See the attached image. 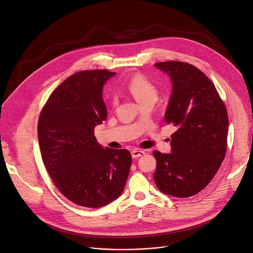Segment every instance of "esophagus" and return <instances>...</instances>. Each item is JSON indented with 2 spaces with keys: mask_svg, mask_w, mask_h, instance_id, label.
Returning <instances> with one entry per match:
<instances>
[{
  "mask_svg": "<svg viewBox=\"0 0 253 253\" xmlns=\"http://www.w3.org/2000/svg\"><path fill=\"white\" fill-rule=\"evenodd\" d=\"M145 154V151L143 150H138V149H134L131 151V156L132 158H138V157H141L143 156V155Z\"/></svg>",
  "mask_w": 253,
  "mask_h": 253,
  "instance_id": "1",
  "label": "esophagus"
}]
</instances>
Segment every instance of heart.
<instances>
[{
  "label": "heart",
  "instance_id": "heart-1",
  "mask_svg": "<svg viewBox=\"0 0 253 253\" xmlns=\"http://www.w3.org/2000/svg\"><path fill=\"white\" fill-rule=\"evenodd\" d=\"M126 90L130 93L134 99L137 100L142 106L145 104H154L158 99L159 90L157 86L152 81H150L143 74H135L128 80ZM110 104L114 106L116 104V97L113 96L110 99Z\"/></svg>",
  "mask_w": 253,
  "mask_h": 253
}]
</instances>
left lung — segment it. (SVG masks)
Wrapping results in <instances>:
<instances>
[{
	"mask_svg": "<svg viewBox=\"0 0 253 253\" xmlns=\"http://www.w3.org/2000/svg\"><path fill=\"white\" fill-rule=\"evenodd\" d=\"M172 80L165 122L176 127L172 152L154 151V180L169 196L189 198L216 175L227 151L228 112L215 85L197 67L167 61L155 64Z\"/></svg>",
	"mask_w": 253,
	"mask_h": 253,
	"instance_id": "left-lung-1",
	"label": "left lung"
}]
</instances>
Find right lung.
Returning a JSON list of instances; mask_svg holds the SVG:
<instances>
[{"label": "right lung", "instance_id": "obj_1", "mask_svg": "<svg viewBox=\"0 0 253 253\" xmlns=\"http://www.w3.org/2000/svg\"><path fill=\"white\" fill-rule=\"evenodd\" d=\"M114 74L72 75L51 93L38 119V143L49 176L63 196L86 208L118 199L131 165L127 150L103 149L94 135L95 126L106 120L102 89Z\"/></svg>", "mask_w": 253, "mask_h": 253}]
</instances>
